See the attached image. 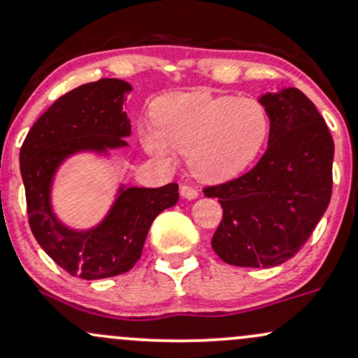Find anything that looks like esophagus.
Returning <instances> with one entry per match:
<instances>
[{
  "label": "esophagus",
  "mask_w": 358,
  "mask_h": 358,
  "mask_svg": "<svg viewBox=\"0 0 358 358\" xmlns=\"http://www.w3.org/2000/svg\"><path fill=\"white\" fill-rule=\"evenodd\" d=\"M180 195H182L183 199L194 201V199H197L199 192H197V189H194L192 185H182V187H180Z\"/></svg>",
  "instance_id": "obj_1"
}]
</instances>
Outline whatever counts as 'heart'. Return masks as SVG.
Masks as SVG:
<instances>
[{
    "instance_id": "heart-1",
    "label": "heart",
    "mask_w": 358,
    "mask_h": 358,
    "mask_svg": "<svg viewBox=\"0 0 358 358\" xmlns=\"http://www.w3.org/2000/svg\"><path fill=\"white\" fill-rule=\"evenodd\" d=\"M154 130L142 131L149 154L168 157L169 148L189 156L192 173L224 183L245 173L271 134L268 108L255 97L204 90L168 94L152 104Z\"/></svg>"
}]
</instances>
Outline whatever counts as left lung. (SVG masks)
I'll return each mask as SVG.
<instances>
[{
    "label": "left lung",
    "instance_id": "left-lung-1",
    "mask_svg": "<svg viewBox=\"0 0 358 358\" xmlns=\"http://www.w3.org/2000/svg\"><path fill=\"white\" fill-rule=\"evenodd\" d=\"M259 101L271 116L268 150L240 178L204 189L223 208L210 245L240 268L292 259L321 221L333 189L334 142L314 103L295 87Z\"/></svg>",
    "mask_w": 358,
    "mask_h": 358
}]
</instances>
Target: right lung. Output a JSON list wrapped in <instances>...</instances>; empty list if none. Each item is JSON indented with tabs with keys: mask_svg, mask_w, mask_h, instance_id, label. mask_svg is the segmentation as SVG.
Returning a JSON list of instances; mask_svg holds the SVG:
<instances>
[{
	"mask_svg": "<svg viewBox=\"0 0 358 358\" xmlns=\"http://www.w3.org/2000/svg\"><path fill=\"white\" fill-rule=\"evenodd\" d=\"M129 82L101 78L70 90L29 130L20 149V173L29 224L43 250L82 280L123 274L141 259L150 224L178 202V185L159 189L120 185L113 206L96 227L73 229L56 216L51 189L58 168L78 152L108 156L127 148L130 120L123 110Z\"/></svg>",
	"mask_w": 358,
	"mask_h": 358,
	"instance_id": "right-lung-1",
	"label": "right lung"
}]
</instances>
